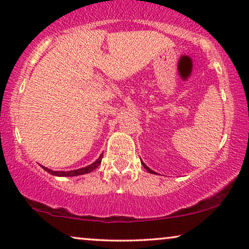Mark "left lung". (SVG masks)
I'll return each mask as SVG.
<instances>
[{
	"label": "left lung",
	"mask_w": 249,
	"mask_h": 249,
	"mask_svg": "<svg viewBox=\"0 0 249 249\" xmlns=\"http://www.w3.org/2000/svg\"><path fill=\"white\" fill-rule=\"evenodd\" d=\"M142 166H144V168H145L146 170H147V171H148L149 173H156V172H154V171H153V170H152V169H149V168H148V166H147V165H146L144 162H142Z\"/></svg>",
	"instance_id": "obj_1"
}]
</instances>
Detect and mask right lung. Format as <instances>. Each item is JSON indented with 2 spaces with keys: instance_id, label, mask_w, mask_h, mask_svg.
<instances>
[{
  "instance_id": "right-lung-1",
  "label": "right lung",
  "mask_w": 249,
  "mask_h": 249,
  "mask_svg": "<svg viewBox=\"0 0 249 249\" xmlns=\"http://www.w3.org/2000/svg\"><path fill=\"white\" fill-rule=\"evenodd\" d=\"M102 158H103V153H102V154L100 155V158H98L94 163H91V164L85 166V168H80V169H77V170H70V171H53V170L47 169L43 165H40V166H42V168L45 170V171H47L50 173V175H52V176H56V177H76V176L86 175V173H89L91 171H94V170L101 164Z\"/></svg>"
}]
</instances>
